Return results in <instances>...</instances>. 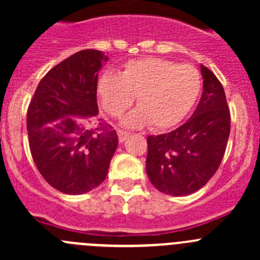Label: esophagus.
<instances>
[{"label":"esophagus","mask_w":260,"mask_h":260,"mask_svg":"<svg viewBox=\"0 0 260 260\" xmlns=\"http://www.w3.org/2000/svg\"><path fill=\"white\" fill-rule=\"evenodd\" d=\"M118 138H119V142H124L128 137H129L131 133L127 132V131H123V129H118Z\"/></svg>","instance_id":"esophagus-1"}]
</instances>
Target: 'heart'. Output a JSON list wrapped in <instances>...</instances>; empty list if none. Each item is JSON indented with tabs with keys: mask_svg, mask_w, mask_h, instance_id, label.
Returning <instances> with one entry per match:
<instances>
[{
	"mask_svg": "<svg viewBox=\"0 0 260 260\" xmlns=\"http://www.w3.org/2000/svg\"><path fill=\"white\" fill-rule=\"evenodd\" d=\"M203 88L198 68L162 57L131 60L118 75L106 73L96 84L102 107L112 117H120L137 98L138 108L124 124L167 129L180 123L192 109Z\"/></svg>",
	"mask_w": 260,
	"mask_h": 260,
	"instance_id": "obj_1",
	"label": "heart"
}]
</instances>
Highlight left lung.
<instances>
[{
  "label": "left lung",
  "mask_w": 260,
  "mask_h": 260,
  "mask_svg": "<svg viewBox=\"0 0 260 260\" xmlns=\"http://www.w3.org/2000/svg\"><path fill=\"white\" fill-rule=\"evenodd\" d=\"M204 91L192 117L170 133L149 136L146 170L152 185L172 196L200 190L219 169L230 135V111L216 75L201 65Z\"/></svg>",
  "instance_id": "1"
}]
</instances>
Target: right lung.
<instances>
[{"label":"right lung","instance_id":"add662e5","mask_svg":"<svg viewBox=\"0 0 260 260\" xmlns=\"http://www.w3.org/2000/svg\"><path fill=\"white\" fill-rule=\"evenodd\" d=\"M102 51L80 50L49 70L27 108L31 156L49 185L80 195L101 185L118 146L111 124L98 117L96 84Z\"/></svg>","mask_w":260,"mask_h":260}]
</instances>
